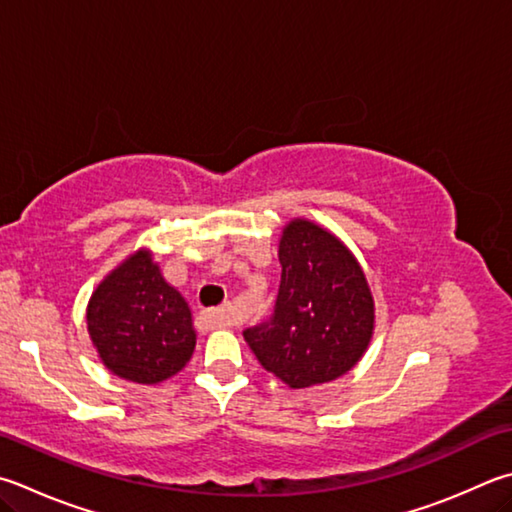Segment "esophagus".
Returning <instances> with one entry per match:
<instances>
[{
	"instance_id": "esophagus-1",
	"label": "esophagus",
	"mask_w": 512,
	"mask_h": 512,
	"mask_svg": "<svg viewBox=\"0 0 512 512\" xmlns=\"http://www.w3.org/2000/svg\"><path fill=\"white\" fill-rule=\"evenodd\" d=\"M201 320L206 322L208 329H221V327H230L232 318H230V311L226 306H219V309H208L201 313Z\"/></svg>"
}]
</instances>
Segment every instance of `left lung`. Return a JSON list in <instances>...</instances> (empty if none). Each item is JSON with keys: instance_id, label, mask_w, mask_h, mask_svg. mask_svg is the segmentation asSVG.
<instances>
[{"instance_id": "8db88e82", "label": "left lung", "mask_w": 512, "mask_h": 512, "mask_svg": "<svg viewBox=\"0 0 512 512\" xmlns=\"http://www.w3.org/2000/svg\"><path fill=\"white\" fill-rule=\"evenodd\" d=\"M282 282L273 315L244 338L288 387L329 383L356 365L374 331V300L349 250L311 221L295 219L280 241Z\"/></svg>"}]
</instances>
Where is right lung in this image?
I'll return each mask as SVG.
<instances>
[{
	"mask_svg": "<svg viewBox=\"0 0 512 512\" xmlns=\"http://www.w3.org/2000/svg\"><path fill=\"white\" fill-rule=\"evenodd\" d=\"M87 329L111 374L143 385L181 371L197 342L188 302L163 280L147 250L96 288Z\"/></svg>",
	"mask_w": 512,
	"mask_h": 512,
	"instance_id": "obj_1",
	"label": "right lung"
}]
</instances>
